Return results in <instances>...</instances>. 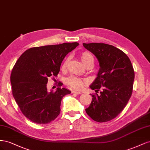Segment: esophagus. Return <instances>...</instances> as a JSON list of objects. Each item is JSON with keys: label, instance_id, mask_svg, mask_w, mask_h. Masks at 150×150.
<instances>
[{"label": "esophagus", "instance_id": "1", "mask_svg": "<svg viewBox=\"0 0 150 150\" xmlns=\"http://www.w3.org/2000/svg\"><path fill=\"white\" fill-rule=\"evenodd\" d=\"M72 94H81V92L78 91L74 90V91H72Z\"/></svg>", "mask_w": 150, "mask_h": 150}]
</instances>
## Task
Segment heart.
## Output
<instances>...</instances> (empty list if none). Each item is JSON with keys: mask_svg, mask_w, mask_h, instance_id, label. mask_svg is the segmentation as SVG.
I'll use <instances>...</instances> for the list:
<instances>
[{"mask_svg": "<svg viewBox=\"0 0 150 150\" xmlns=\"http://www.w3.org/2000/svg\"><path fill=\"white\" fill-rule=\"evenodd\" d=\"M81 59L82 60L83 64L86 66L89 62H94V58L92 56V54L89 52L85 51L81 54ZM67 62H68V58L64 61L62 64V69H65L67 67ZM87 83V80L84 78H81L79 77L72 76H70L69 78H68L66 80V83L67 86H70L71 88L76 89H79L83 88V86Z\"/></svg>", "mask_w": 150, "mask_h": 150, "instance_id": "1", "label": "heart"}]
</instances>
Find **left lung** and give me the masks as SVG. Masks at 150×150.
I'll list each match as a JSON object with an SVG mask.
<instances>
[{
	"label": "left lung",
	"mask_w": 150,
	"mask_h": 150,
	"mask_svg": "<svg viewBox=\"0 0 150 150\" xmlns=\"http://www.w3.org/2000/svg\"><path fill=\"white\" fill-rule=\"evenodd\" d=\"M99 62L98 76L90 88L100 94H91L92 101L86 109L94 121L103 122L115 118L125 108L133 92L134 71L126 54L104 43H83Z\"/></svg>",
	"instance_id": "obj_1"
}]
</instances>
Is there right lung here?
I'll return each mask as SVG.
<instances>
[{"label":"right lung","instance_id":"obj_1","mask_svg":"<svg viewBox=\"0 0 150 150\" xmlns=\"http://www.w3.org/2000/svg\"><path fill=\"white\" fill-rule=\"evenodd\" d=\"M79 45L63 43L30 48L22 54L13 66L11 75L12 93L20 110L27 118L37 124H47L61 112V103L71 91L61 88L48 92L49 78H54L60 71L67 54Z\"/></svg>","mask_w":150,"mask_h":150}]
</instances>
